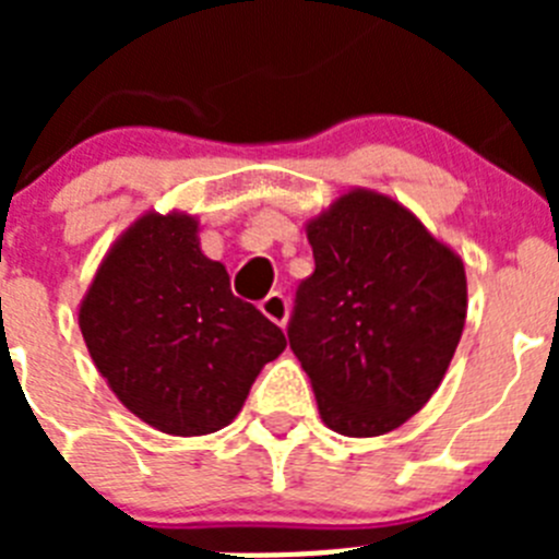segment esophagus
<instances>
[{
    "mask_svg": "<svg viewBox=\"0 0 559 559\" xmlns=\"http://www.w3.org/2000/svg\"><path fill=\"white\" fill-rule=\"evenodd\" d=\"M260 310H263L265 316H269L271 322L280 324V328H285V322H288V296L283 294V290H271L269 296H265L263 302H260Z\"/></svg>",
    "mask_w": 559,
    "mask_h": 559,
    "instance_id": "obj_1",
    "label": "esophagus"
}]
</instances>
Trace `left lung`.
<instances>
[{
	"mask_svg": "<svg viewBox=\"0 0 559 559\" xmlns=\"http://www.w3.org/2000/svg\"><path fill=\"white\" fill-rule=\"evenodd\" d=\"M316 269L288 341L328 428L394 431L445 378L467 313L464 265L406 206L355 190L308 226Z\"/></svg>",
	"mask_w": 559,
	"mask_h": 559,
	"instance_id": "8db88e82",
	"label": "left lung"
}]
</instances>
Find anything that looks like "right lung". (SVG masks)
Returning <instances> with one entry per match:
<instances>
[{"label": "right lung", "mask_w": 559, "mask_h": 559, "mask_svg": "<svg viewBox=\"0 0 559 559\" xmlns=\"http://www.w3.org/2000/svg\"><path fill=\"white\" fill-rule=\"evenodd\" d=\"M190 215H145L117 240L81 305V333L122 406L199 437L229 426L285 333L231 294Z\"/></svg>", "instance_id": "1"}]
</instances>
